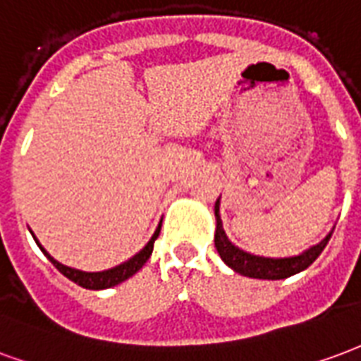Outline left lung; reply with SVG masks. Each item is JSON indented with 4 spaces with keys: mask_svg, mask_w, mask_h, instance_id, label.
<instances>
[{
    "mask_svg": "<svg viewBox=\"0 0 361 361\" xmlns=\"http://www.w3.org/2000/svg\"><path fill=\"white\" fill-rule=\"evenodd\" d=\"M221 198L215 202V248L219 252L221 259L236 273H240L244 277L252 279H267V281H279V279H286L296 275L300 271L307 269L310 265L314 264L315 259L319 257V254L327 246L329 238L333 235V231L329 233L321 242H317L315 246H310L304 250L298 256L290 257H264L254 256L250 252H244L242 248L235 246L233 242L228 240L227 233L223 228V221H221Z\"/></svg>",
    "mask_w": 361,
    "mask_h": 361,
    "instance_id": "left-lung-1",
    "label": "left lung"
}]
</instances>
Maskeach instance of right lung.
Listing matches in <instances>:
<instances>
[{
  "label": "right lung",
  "mask_w": 361,
  "mask_h": 361,
  "mask_svg": "<svg viewBox=\"0 0 361 361\" xmlns=\"http://www.w3.org/2000/svg\"><path fill=\"white\" fill-rule=\"evenodd\" d=\"M159 231H161V223L157 225V228H155V233L152 235L149 242L140 250V252H138V254H134L130 259H126V262H123L121 265H115V267H111V269H105V271H80V269H75V267H69V265L59 264L55 257H51L49 254H47L46 248H44L40 242H38V238L34 236L32 231H30V233H32L36 244H38L42 252H44V256H46L47 259L57 267V269L61 271L65 277L71 279L73 283H76L78 286H82V288H88V290H104V288H111V286L121 285L123 281L133 277L136 271L142 269V265L146 264V262H148V257L152 256L154 242L155 238L159 236Z\"/></svg>",
  "instance_id": "right-lung-1"
}]
</instances>
